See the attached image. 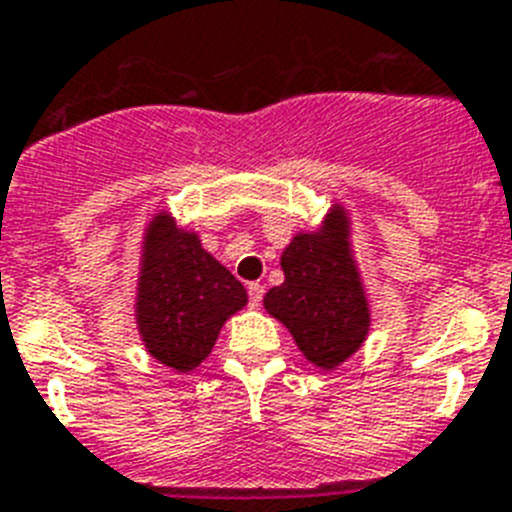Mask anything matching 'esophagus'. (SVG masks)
<instances>
[{
  "label": "esophagus",
  "mask_w": 512,
  "mask_h": 512,
  "mask_svg": "<svg viewBox=\"0 0 512 512\" xmlns=\"http://www.w3.org/2000/svg\"><path fill=\"white\" fill-rule=\"evenodd\" d=\"M247 293H250V306L257 308V306H260L262 296H265V285L250 283V285H247Z\"/></svg>",
  "instance_id": "obj_1"
}]
</instances>
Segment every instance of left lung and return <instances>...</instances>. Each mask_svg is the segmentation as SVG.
<instances>
[{
	"instance_id": "obj_1",
	"label": "left lung",
	"mask_w": 512,
	"mask_h": 512,
	"mask_svg": "<svg viewBox=\"0 0 512 512\" xmlns=\"http://www.w3.org/2000/svg\"><path fill=\"white\" fill-rule=\"evenodd\" d=\"M349 214L334 204L319 229L298 232L280 255L285 280L265 293V311L290 331L319 370L344 365L370 334V301L354 260Z\"/></svg>"
}]
</instances>
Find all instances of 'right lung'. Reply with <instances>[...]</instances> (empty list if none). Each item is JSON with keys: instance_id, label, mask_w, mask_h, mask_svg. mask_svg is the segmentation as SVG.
<instances>
[{"instance_id": "1", "label": "right lung", "mask_w": 512, "mask_h": 512, "mask_svg": "<svg viewBox=\"0 0 512 512\" xmlns=\"http://www.w3.org/2000/svg\"><path fill=\"white\" fill-rule=\"evenodd\" d=\"M245 306V285L201 247L199 234L158 211L142 234L137 270L135 324L147 354L176 372L196 370Z\"/></svg>"}]
</instances>
